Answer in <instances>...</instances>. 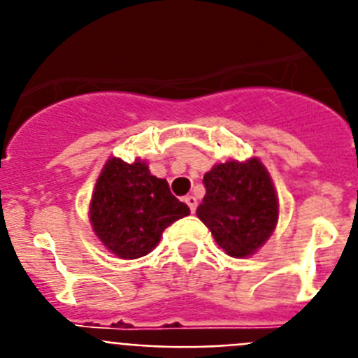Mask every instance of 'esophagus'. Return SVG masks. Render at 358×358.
<instances>
[{
  "instance_id": "esophagus-1",
  "label": "esophagus",
  "mask_w": 358,
  "mask_h": 358,
  "mask_svg": "<svg viewBox=\"0 0 358 358\" xmlns=\"http://www.w3.org/2000/svg\"><path fill=\"white\" fill-rule=\"evenodd\" d=\"M185 202L189 206V210H192V213H195V210H197V199H195L194 195H186Z\"/></svg>"
}]
</instances>
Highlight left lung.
<instances>
[{"label":"left lung","mask_w":358,"mask_h":358,"mask_svg":"<svg viewBox=\"0 0 358 358\" xmlns=\"http://www.w3.org/2000/svg\"><path fill=\"white\" fill-rule=\"evenodd\" d=\"M202 182L206 195L197 217L210 227L218 248L235 258L256 252L278 222V197L264 164L256 157L215 164Z\"/></svg>","instance_id":"8db88e82"}]
</instances>
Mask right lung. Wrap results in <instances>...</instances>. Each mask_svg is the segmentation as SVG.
<instances>
[{
    "label": "right lung",
    "instance_id": "add662e5",
    "mask_svg": "<svg viewBox=\"0 0 358 358\" xmlns=\"http://www.w3.org/2000/svg\"><path fill=\"white\" fill-rule=\"evenodd\" d=\"M188 213L189 208L173 197L169 182L152 176L147 164H129L118 157L103 166L90 210L100 242L125 260L148 255L163 231Z\"/></svg>",
    "mask_w": 358,
    "mask_h": 358
}]
</instances>
